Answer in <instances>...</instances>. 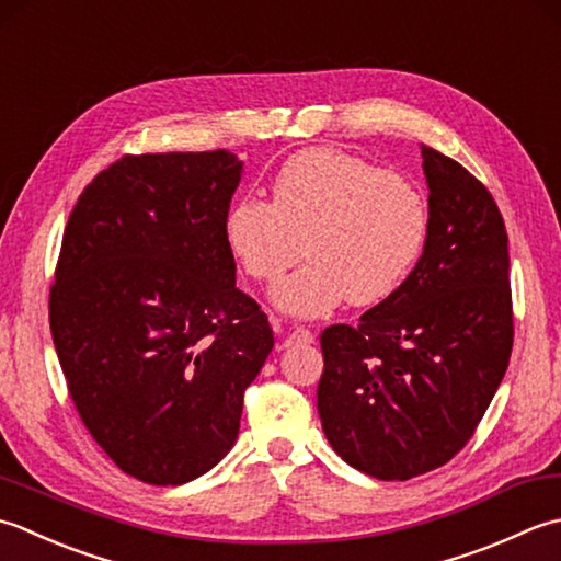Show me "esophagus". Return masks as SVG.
Here are the masks:
<instances>
[{
	"label": "esophagus",
	"mask_w": 561,
	"mask_h": 561,
	"mask_svg": "<svg viewBox=\"0 0 561 561\" xmlns=\"http://www.w3.org/2000/svg\"><path fill=\"white\" fill-rule=\"evenodd\" d=\"M314 341V334L310 329H302V327H297V329H293L288 336H285V346H300V344H312Z\"/></svg>",
	"instance_id": "1"
}]
</instances>
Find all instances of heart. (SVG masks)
Instances as JSON below:
<instances>
[{
  "instance_id": "b5f03b06",
  "label": "heart",
  "mask_w": 561,
  "mask_h": 561,
  "mask_svg": "<svg viewBox=\"0 0 561 561\" xmlns=\"http://www.w3.org/2000/svg\"><path fill=\"white\" fill-rule=\"evenodd\" d=\"M428 232V203L411 181L334 147L293 154L273 179V203L244 196L225 215V242L251 278H280L302 251L312 259L271 293L295 317L329 314L348 297L387 300Z\"/></svg>"
}]
</instances>
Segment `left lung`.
Masks as SVG:
<instances>
[{"label": "left lung", "instance_id": "8db88e82", "mask_svg": "<svg viewBox=\"0 0 561 561\" xmlns=\"http://www.w3.org/2000/svg\"><path fill=\"white\" fill-rule=\"evenodd\" d=\"M421 157L431 232L416 268L356 327L322 331L324 436L351 467L387 482L465 448L513 346L504 217L462 164L426 145Z\"/></svg>", "mask_w": 561, "mask_h": 561}]
</instances>
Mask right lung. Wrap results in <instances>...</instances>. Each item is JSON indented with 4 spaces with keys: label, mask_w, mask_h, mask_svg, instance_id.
<instances>
[{
    "label": "right lung",
    "mask_w": 561,
    "mask_h": 561,
    "mask_svg": "<svg viewBox=\"0 0 561 561\" xmlns=\"http://www.w3.org/2000/svg\"><path fill=\"white\" fill-rule=\"evenodd\" d=\"M227 150L128 154L79 196L50 288L67 390L125 474L176 486L232 450L244 390L273 348L234 285Z\"/></svg>",
    "instance_id": "add662e5"
}]
</instances>
